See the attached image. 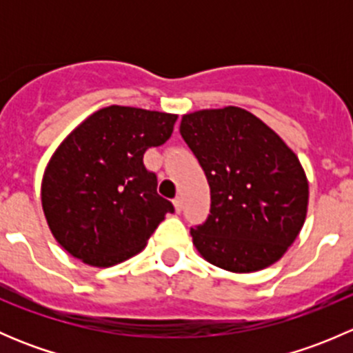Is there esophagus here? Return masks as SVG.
<instances>
[{"mask_svg": "<svg viewBox=\"0 0 353 353\" xmlns=\"http://www.w3.org/2000/svg\"><path fill=\"white\" fill-rule=\"evenodd\" d=\"M174 208H176V213H181L183 212L184 205H183V198L177 196L176 199H174Z\"/></svg>", "mask_w": 353, "mask_h": 353, "instance_id": "34e87169", "label": "esophagus"}]
</instances>
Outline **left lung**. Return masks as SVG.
Returning a JSON list of instances; mask_svg holds the SVG:
<instances>
[{
    "label": "left lung",
    "mask_w": 353,
    "mask_h": 353,
    "mask_svg": "<svg viewBox=\"0 0 353 353\" xmlns=\"http://www.w3.org/2000/svg\"><path fill=\"white\" fill-rule=\"evenodd\" d=\"M179 130L212 196L206 222L191 229L196 251L232 273L279 261L307 215L309 183L299 157L268 124L234 105L184 114Z\"/></svg>",
    "instance_id": "1"
}]
</instances>
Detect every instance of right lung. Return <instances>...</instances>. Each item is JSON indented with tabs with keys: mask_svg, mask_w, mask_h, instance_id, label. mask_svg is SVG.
Returning <instances> with one entry per match:
<instances>
[{
	"mask_svg": "<svg viewBox=\"0 0 353 353\" xmlns=\"http://www.w3.org/2000/svg\"><path fill=\"white\" fill-rule=\"evenodd\" d=\"M177 114L109 105L81 121L49 159L41 201L52 236L85 265L133 258L174 212L143 155L170 138Z\"/></svg>",
	"mask_w": 353,
	"mask_h": 353,
	"instance_id": "obj_1",
	"label": "right lung"
}]
</instances>
